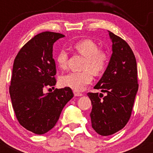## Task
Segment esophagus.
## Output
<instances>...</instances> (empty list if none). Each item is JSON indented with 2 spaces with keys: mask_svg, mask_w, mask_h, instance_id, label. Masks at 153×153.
<instances>
[{
  "mask_svg": "<svg viewBox=\"0 0 153 153\" xmlns=\"http://www.w3.org/2000/svg\"><path fill=\"white\" fill-rule=\"evenodd\" d=\"M73 93H74L75 96H82V94H81V93H80V92H78V91H73Z\"/></svg>",
  "mask_w": 153,
  "mask_h": 153,
  "instance_id": "esophagus-1",
  "label": "esophagus"
}]
</instances>
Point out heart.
<instances>
[{
    "instance_id": "obj_1",
    "label": "heart",
    "mask_w": 153,
    "mask_h": 153,
    "mask_svg": "<svg viewBox=\"0 0 153 153\" xmlns=\"http://www.w3.org/2000/svg\"><path fill=\"white\" fill-rule=\"evenodd\" d=\"M74 50L85 57L82 69L80 72H70L59 79L62 86L71 88L75 91H82L91 83L93 75H99L104 71L108 63V57L105 51L99 50L97 43L91 39H83L75 43ZM69 54L65 49H61L55 57L57 64L61 69L68 66Z\"/></svg>"
}]
</instances>
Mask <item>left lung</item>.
Masks as SVG:
<instances>
[{"label":"left lung","mask_w":153,"mask_h":153,"mask_svg":"<svg viewBox=\"0 0 153 153\" xmlns=\"http://www.w3.org/2000/svg\"><path fill=\"white\" fill-rule=\"evenodd\" d=\"M112 54L103 76L94 86L106 93H88L92 104V127L98 134L108 136L125 127L131 117L138 91L137 68L134 54L129 45L108 31Z\"/></svg>","instance_id":"left-lung-1"}]
</instances>
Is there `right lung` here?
I'll return each instance as SVG.
<instances>
[{
  "instance_id": "right-lung-1",
  "label": "right lung",
  "mask_w": 153,
  "mask_h": 153,
  "mask_svg": "<svg viewBox=\"0 0 153 153\" xmlns=\"http://www.w3.org/2000/svg\"><path fill=\"white\" fill-rule=\"evenodd\" d=\"M64 36L51 31L40 33L24 45L14 59L9 87L12 106L19 124L34 134L52 129L74 96L68 87L43 92L45 86L56 84L52 49L54 43Z\"/></svg>"
}]
</instances>
